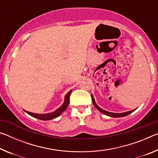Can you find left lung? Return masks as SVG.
<instances>
[{
  "label": "left lung",
  "mask_w": 158,
  "mask_h": 158,
  "mask_svg": "<svg viewBox=\"0 0 158 158\" xmlns=\"http://www.w3.org/2000/svg\"><path fill=\"white\" fill-rule=\"evenodd\" d=\"M92 101H93V103L94 106H95V108H97L99 111H100L101 113H102L106 115V116H111V117H114V118H119V117H124V116H126L127 115H129L130 114L132 113L135 110V109H134V110L132 111H126V112H124V113H120V114H117V113H112V112H109L107 111H105L102 109V108H100V106H99L97 104H96L95 101V99L93 98V95H92Z\"/></svg>",
  "instance_id": "obj_1"
}]
</instances>
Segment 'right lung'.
<instances>
[{"label": "right lung", "instance_id": "1", "mask_svg": "<svg viewBox=\"0 0 158 158\" xmlns=\"http://www.w3.org/2000/svg\"><path fill=\"white\" fill-rule=\"evenodd\" d=\"M72 90H69V91L67 93L65 96V100H64V102L62 105V106H60L59 108L57 109L56 110L52 113L49 114H35V113H31V112H29L24 110L26 113L30 115V116H33L34 118H38L40 120H42V121H49V120H52L58 116H59L60 115L63 113V112L65 110L67 107L68 106L69 102V96L71 95Z\"/></svg>", "mask_w": 158, "mask_h": 158}]
</instances>
